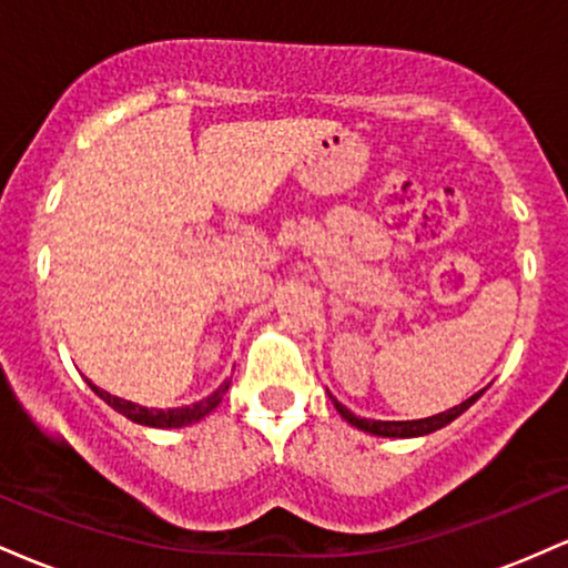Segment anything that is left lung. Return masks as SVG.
I'll use <instances>...</instances> for the list:
<instances>
[{"label":"left lung","mask_w":568,"mask_h":568,"mask_svg":"<svg viewBox=\"0 0 568 568\" xmlns=\"http://www.w3.org/2000/svg\"><path fill=\"white\" fill-rule=\"evenodd\" d=\"M484 395V389L480 393H475L467 397L465 403H459V406L443 410V414H435V416H427V419H410V422H376V419H361V416H355L347 406H342V403L336 400L334 395H331V403H334V408L342 414L344 422H349L352 427L363 429V433L368 435H376V438H422V435H429L435 433V429L452 425L459 414H465L467 408L473 406L478 397Z\"/></svg>","instance_id":"left-lung-1"}]
</instances>
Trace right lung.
Listing matches in <instances>:
<instances>
[{
  "mask_svg": "<svg viewBox=\"0 0 568 568\" xmlns=\"http://www.w3.org/2000/svg\"><path fill=\"white\" fill-rule=\"evenodd\" d=\"M90 389H93V393L101 397L103 403H109L116 414H122L125 419L135 422V425L158 427V429H175V427H189V425H194V422L205 419V416L219 406L226 389H230V382L221 384L216 393L202 397V400L192 403V406H181V408H143V406H139V403H130V400H122V397H116V395H109L106 389L95 387V384H90Z\"/></svg>",
  "mask_w": 568,
  "mask_h": 568,
  "instance_id": "right-lung-1",
  "label": "right lung"
}]
</instances>
